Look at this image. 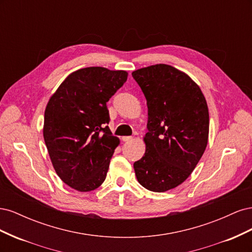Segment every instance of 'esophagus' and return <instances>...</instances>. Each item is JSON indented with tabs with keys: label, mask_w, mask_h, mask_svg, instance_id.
Masks as SVG:
<instances>
[{
	"label": "esophagus",
	"mask_w": 252,
	"mask_h": 252,
	"mask_svg": "<svg viewBox=\"0 0 252 252\" xmlns=\"http://www.w3.org/2000/svg\"><path fill=\"white\" fill-rule=\"evenodd\" d=\"M122 140H123V142L128 143V142H131L133 140V138H132V136H123Z\"/></svg>",
	"instance_id": "1"
}]
</instances>
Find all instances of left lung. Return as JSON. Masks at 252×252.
I'll list each match as a JSON object with an SVG mask.
<instances>
[{"instance_id":"1","label":"left lung","mask_w":252,"mask_h":252,"mask_svg":"<svg viewBox=\"0 0 252 252\" xmlns=\"http://www.w3.org/2000/svg\"><path fill=\"white\" fill-rule=\"evenodd\" d=\"M146 97V151L133 167L140 184L164 192L181 185L207 146L209 112L200 87L184 72L166 64L132 72Z\"/></svg>"}]
</instances>
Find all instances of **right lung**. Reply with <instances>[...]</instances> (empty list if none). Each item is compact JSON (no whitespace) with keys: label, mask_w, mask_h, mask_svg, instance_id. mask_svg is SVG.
<instances>
[{"label":"right lung","mask_w":252,"mask_h":252,"mask_svg":"<svg viewBox=\"0 0 252 252\" xmlns=\"http://www.w3.org/2000/svg\"><path fill=\"white\" fill-rule=\"evenodd\" d=\"M124 70L82 68L70 73L45 109L43 135L57 174L81 192L102 185L120 140L113 136L107 102L127 81Z\"/></svg>","instance_id":"add662e5"}]
</instances>
